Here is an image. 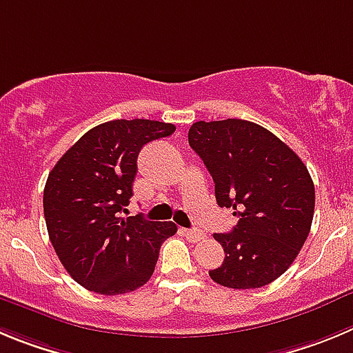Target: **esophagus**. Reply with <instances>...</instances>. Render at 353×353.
Masks as SVG:
<instances>
[{"label": "esophagus", "instance_id": "esophagus-1", "mask_svg": "<svg viewBox=\"0 0 353 353\" xmlns=\"http://www.w3.org/2000/svg\"><path fill=\"white\" fill-rule=\"evenodd\" d=\"M184 236L188 237L192 243H199V241L204 239L205 234L202 230H199V228H188V230H184Z\"/></svg>", "mask_w": 353, "mask_h": 353}]
</instances>
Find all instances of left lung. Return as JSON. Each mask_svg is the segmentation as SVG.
Here are the masks:
<instances>
[{"label":"left lung","instance_id":"obj_1","mask_svg":"<svg viewBox=\"0 0 353 353\" xmlns=\"http://www.w3.org/2000/svg\"><path fill=\"white\" fill-rule=\"evenodd\" d=\"M192 149L214 181L216 202L239 218L214 234L225 260L209 271L228 288H260L283 274L310 234L315 184L306 165L274 133L244 119L196 121Z\"/></svg>","mask_w":353,"mask_h":353}]
</instances>
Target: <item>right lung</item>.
<instances>
[{"mask_svg":"<svg viewBox=\"0 0 353 353\" xmlns=\"http://www.w3.org/2000/svg\"><path fill=\"white\" fill-rule=\"evenodd\" d=\"M176 132L170 123L116 119L85 132L59 158L43 190V216L56 255L91 292L119 295L148 283L172 221L121 218L148 142Z\"/></svg>","mask_w":353,"mask_h":353,"instance_id":"add662e5","label":"right lung"}]
</instances>
